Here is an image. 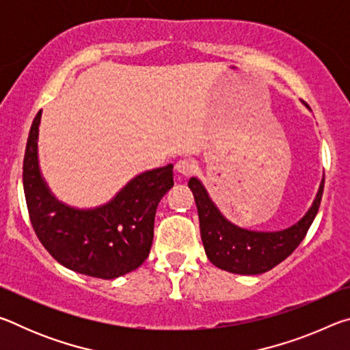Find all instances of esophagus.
I'll list each match as a JSON object with an SVG mask.
<instances>
[{"label":"esophagus","instance_id":"34e87169","mask_svg":"<svg viewBox=\"0 0 350 350\" xmlns=\"http://www.w3.org/2000/svg\"><path fill=\"white\" fill-rule=\"evenodd\" d=\"M194 170H196V167H194L193 161H189V159H180V161H177L176 163V171L183 177L191 176L194 173Z\"/></svg>","mask_w":350,"mask_h":350}]
</instances>
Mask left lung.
<instances>
[{"instance_id": "obj_1", "label": "left lung", "mask_w": 350, "mask_h": 350, "mask_svg": "<svg viewBox=\"0 0 350 350\" xmlns=\"http://www.w3.org/2000/svg\"><path fill=\"white\" fill-rule=\"evenodd\" d=\"M309 108V106H307ZM198 205L200 236L208 259L216 267L230 273L259 275L269 271L295 252L306 238L321 204L324 179L319 187L315 202L298 224L275 233L250 232L228 222L196 177L188 182Z\"/></svg>"}]
</instances>
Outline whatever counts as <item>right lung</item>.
<instances>
[{"instance_id":"obj_1","label":"right lung","mask_w":350,"mask_h":350,"mask_svg":"<svg viewBox=\"0 0 350 350\" xmlns=\"http://www.w3.org/2000/svg\"><path fill=\"white\" fill-rule=\"evenodd\" d=\"M40 118L41 111L29 131L23 185L29 217L41 244L64 267L102 280H114L140 267L151 250L157 205L174 185L173 165L134 177L98 208H70L58 202L41 179Z\"/></svg>"}]
</instances>
